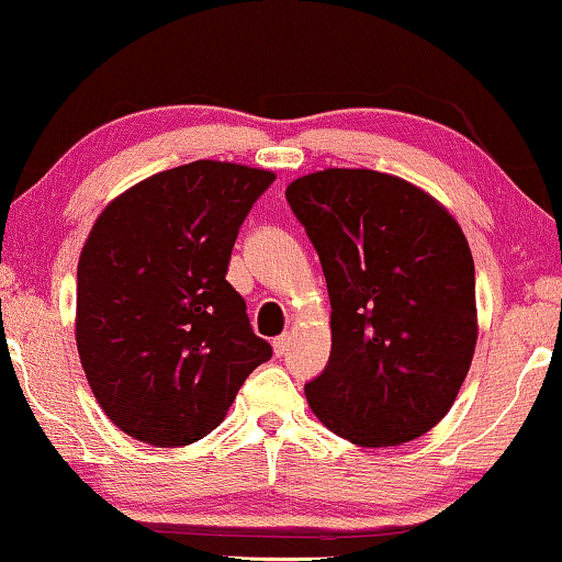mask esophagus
I'll use <instances>...</instances> for the list:
<instances>
[{
  "instance_id": "1",
  "label": "esophagus",
  "mask_w": 562,
  "mask_h": 562,
  "mask_svg": "<svg viewBox=\"0 0 562 562\" xmlns=\"http://www.w3.org/2000/svg\"><path fill=\"white\" fill-rule=\"evenodd\" d=\"M289 345H291V335H281V337H276L273 340V352L276 356H286V350H289Z\"/></svg>"
}]
</instances>
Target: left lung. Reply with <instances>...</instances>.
Returning a JSON list of instances; mask_svg holds the SVG:
<instances>
[{"label": "left lung", "instance_id": "left-lung-1", "mask_svg": "<svg viewBox=\"0 0 562 562\" xmlns=\"http://www.w3.org/2000/svg\"><path fill=\"white\" fill-rule=\"evenodd\" d=\"M286 199L319 252L333 350L304 386L314 417L358 448L417 440L450 412L479 340L463 229L425 189L325 168Z\"/></svg>", "mask_w": 562, "mask_h": 562}]
</instances>
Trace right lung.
I'll return each mask as SVG.
<instances>
[{
	"instance_id": "obj_1",
	"label": "right lung",
	"mask_w": 562,
	"mask_h": 562,
	"mask_svg": "<svg viewBox=\"0 0 562 562\" xmlns=\"http://www.w3.org/2000/svg\"><path fill=\"white\" fill-rule=\"evenodd\" d=\"M273 179L194 160L122 191L91 227L76 271V348L99 406L135 440H202L271 358L225 276L237 229Z\"/></svg>"
}]
</instances>
